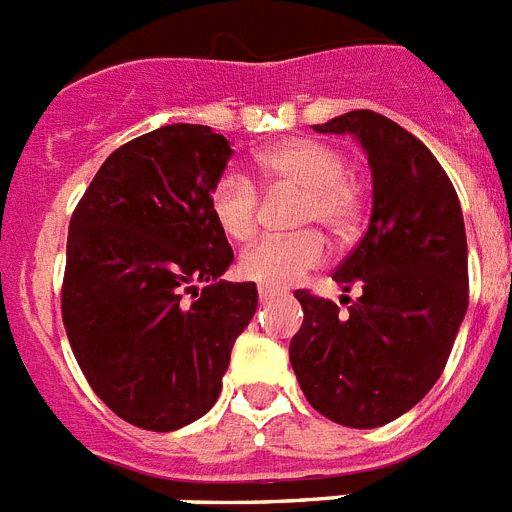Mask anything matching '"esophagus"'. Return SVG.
Returning a JSON list of instances; mask_svg holds the SVG:
<instances>
[{
    "mask_svg": "<svg viewBox=\"0 0 512 512\" xmlns=\"http://www.w3.org/2000/svg\"><path fill=\"white\" fill-rule=\"evenodd\" d=\"M257 297H260V302H268V299L276 297V289H270V286H260V289H257Z\"/></svg>",
    "mask_w": 512,
    "mask_h": 512,
    "instance_id": "34e87169",
    "label": "esophagus"
}]
</instances>
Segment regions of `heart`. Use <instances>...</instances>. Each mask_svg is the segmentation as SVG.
I'll list each match as a JSON object with an SVG mask.
<instances>
[{
	"mask_svg": "<svg viewBox=\"0 0 512 512\" xmlns=\"http://www.w3.org/2000/svg\"><path fill=\"white\" fill-rule=\"evenodd\" d=\"M257 176L268 186L302 191L297 223L323 226L328 234H350L360 202L347 178V160L334 147L313 139H292L257 155ZM210 213L228 239L247 242L260 220V191L242 170H223L210 189ZM326 257V242L313 228L289 236H263L239 260L244 276L265 286H292Z\"/></svg>",
	"mask_w": 512,
	"mask_h": 512,
	"instance_id": "1",
	"label": "heart"
}]
</instances>
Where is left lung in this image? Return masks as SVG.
Here are the masks:
<instances>
[{"instance_id":"8db88e82","label":"left lung","mask_w":512,"mask_h":512,"mask_svg":"<svg viewBox=\"0 0 512 512\" xmlns=\"http://www.w3.org/2000/svg\"><path fill=\"white\" fill-rule=\"evenodd\" d=\"M352 134L368 155L373 210L334 281L363 294L347 315L294 292L305 321L289 360L307 402L328 421L376 429L400 418L442 376L468 310V242L455 186L423 141L373 110L313 126ZM350 299V297H347Z\"/></svg>"}]
</instances>
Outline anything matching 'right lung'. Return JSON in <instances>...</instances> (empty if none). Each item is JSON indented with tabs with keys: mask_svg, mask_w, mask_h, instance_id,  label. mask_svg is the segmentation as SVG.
Segmentation results:
<instances>
[{
	"mask_svg": "<svg viewBox=\"0 0 512 512\" xmlns=\"http://www.w3.org/2000/svg\"><path fill=\"white\" fill-rule=\"evenodd\" d=\"M231 155L210 126L149 131L102 162L70 218L68 342L99 400L139 429L176 431L215 405L257 310L252 281H220L234 249L210 189Z\"/></svg>",
	"mask_w": 512,
	"mask_h": 512,
	"instance_id": "obj_1",
	"label": "right lung"
}]
</instances>
